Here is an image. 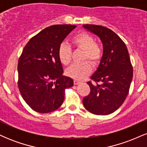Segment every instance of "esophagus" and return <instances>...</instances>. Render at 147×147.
Masks as SVG:
<instances>
[{
    "label": "esophagus",
    "mask_w": 147,
    "mask_h": 147,
    "mask_svg": "<svg viewBox=\"0 0 147 147\" xmlns=\"http://www.w3.org/2000/svg\"><path fill=\"white\" fill-rule=\"evenodd\" d=\"M79 84H81V82H79L78 80H76V79L74 80V84H75V85H78Z\"/></svg>",
    "instance_id": "1"
}]
</instances>
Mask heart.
<instances>
[{
	"mask_svg": "<svg viewBox=\"0 0 147 147\" xmlns=\"http://www.w3.org/2000/svg\"><path fill=\"white\" fill-rule=\"evenodd\" d=\"M72 43L77 48L84 50V59L89 60L92 64L99 61L102 56V49L100 45L95 43V40L91 35L86 32L75 35L72 39ZM59 58L63 65H68L71 61V47L66 43H62L59 45L58 51ZM92 68L89 62L75 63L67 68L65 73L68 77L75 79H84L91 72Z\"/></svg>",
	"mask_w": 147,
	"mask_h": 147,
	"instance_id": "heart-1",
	"label": "heart"
}]
</instances>
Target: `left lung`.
I'll use <instances>...</instances> for the list:
<instances>
[{
    "instance_id": "8db88e82",
    "label": "left lung",
    "mask_w": 147,
    "mask_h": 147,
    "mask_svg": "<svg viewBox=\"0 0 147 147\" xmlns=\"http://www.w3.org/2000/svg\"><path fill=\"white\" fill-rule=\"evenodd\" d=\"M88 31L99 37L103 55L97 70L87 82L90 88L83 99L87 111L98 115L113 113L126 98L133 79V67L125 43L113 31L101 25H84Z\"/></svg>"
}]
</instances>
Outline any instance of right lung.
<instances>
[{
  "label": "right lung",
  "instance_id": "add662e5",
  "mask_svg": "<svg viewBox=\"0 0 147 147\" xmlns=\"http://www.w3.org/2000/svg\"><path fill=\"white\" fill-rule=\"evenodd\" d=\"M72 25H55L33 36L23 49L18 63V86L25 102L34 111L47 113L57 110L64 100L65 89L73 80L63 75L59 45Z\"/></svg>",
  "mask_w": 147,
  "mask_h": 147
}]
</instances>
